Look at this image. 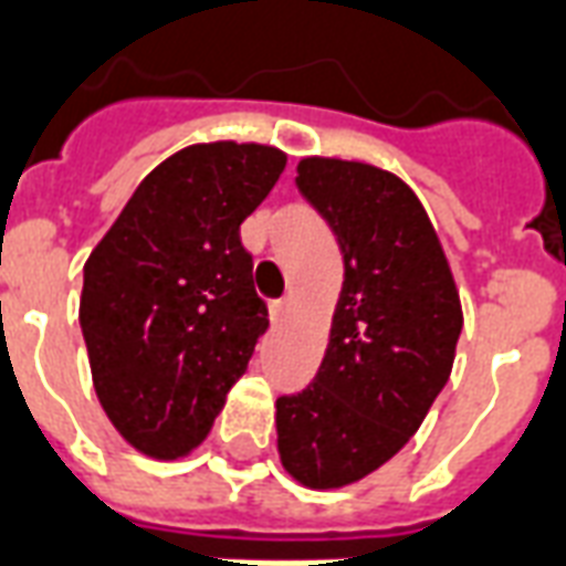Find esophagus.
<instances>
[{
	"mask_svg": "<svg viewBox=\"0 0 566 566\" xmlns=\"http://www.w3.org/2000/svg\"><path fill=\"white\" fill-rule=\"evenodd\" d=\"M287 315H291V300H275V303H270L272 324H282Z\"/></svg>",
	"mask_w": 566,
	"mask_h": 566,
	"instance_id": "1",
	"label": "esophagus"
}]
</instances>
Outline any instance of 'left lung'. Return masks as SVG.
<instances>
[{"label":"left lung","instance_id":"1","mask_svg":"<svg viewBox=\"0 0 566 566\" xmlns=\"http://www.w3.org/2000/svg\"><path fill=\"white\" fill-rule=\"evenodd\" d=\"M296 188L345 261L329 345L312 387L275 401L279 455L308 489H342L411 441L450 380L462 300L429 212L366 161L308 155Z\"/></svg>","mask_w":566,"mask_h":566}]
</instances>
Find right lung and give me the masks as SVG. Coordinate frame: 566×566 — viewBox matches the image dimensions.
I'll use <instances>...</instances> for the list:
<instances>
[{
  "label": "right lung",
  "mask_w": 566,
  "mask_h": 566,
  "mask_svg": "<svg viewBox=\"0 0 566 566\" xmlns=\"http://www.w3.org/2000/svg\"><path fill=\"white\" fill-rule=\"evenodd\" d=\"M284 165L266 144L186 146L146 174L92 249L81 294L92 384L137 453H191L266 333L240 224Z\"/></svg>",
  "instance_id": "add662e5"
}]
</instances>
